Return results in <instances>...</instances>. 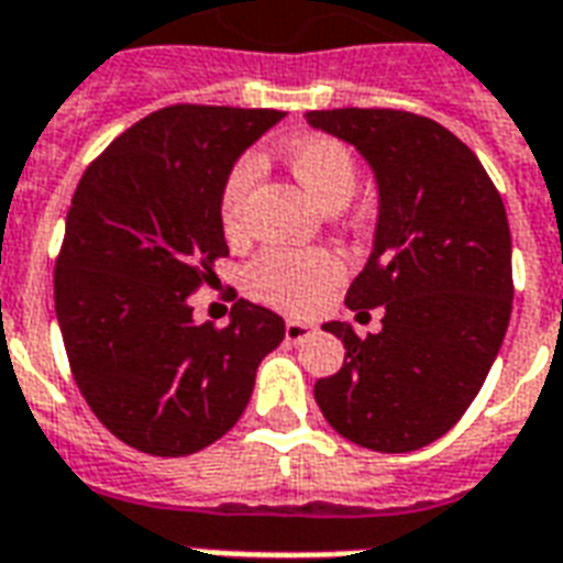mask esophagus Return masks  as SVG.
<instances>
[{"mask_svg":"<svg viewBox=\"0 0 563 563\" xmlns=\"http://www.w3.org/2000/svg\"><path fill=\"white\" fill-rule=\"evenodd\" d=\"M311 332H314V327H311V323H302V320H287V323H285V338L290 341V344H299V341H306Z\"/></svg>","mask_w":563,"mask_h":563,"instance_id":"obj_1","label":"esophagus"}]
</instances>
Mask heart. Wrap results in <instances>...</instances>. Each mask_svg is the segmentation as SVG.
<instances>
[{
  "label": "heart",
  "instance_id": "b5f03b06",
  "mask_svg": "<svg viewBox=\"0 0 563 563\" xmlns=\"http://www.w3.org/2000/svg\"><path fill=\"white\" fill-rule=\"evenodd\" d=\"M285 159L294 177L317 205L344 207L356 189V159L335 136H306L287 145ZM257 180L255 156H240L219 192V225L228 236L243 228L246 198ZM344 276V264L329 249H266L246 266L252 297L290 314L314 311Z\"/></svg>",
  "mask_w": 563,
  "mask_h": 563
}]
</instances>
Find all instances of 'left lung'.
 Masks as SVG:
<instances>
[{
    "mask_svg": "<svg viewBox=\"0 0 563 563\" xmlns=\"http://www.w3.org/2000/svg\"><path fill=\"white\" fill-rule=\"evenodd\" d=\"M308 124L377 172L379 222L346 308H386L377 335L341 338L344 365L317 407L350 442L407 454L445 437L484 386L514 308L510 228L487 168L451 130L407 109H320Z\"/></svg>",
    "mask_w": 563,
    "mask_h": 563,
    "instance_id": "1",
    "label": "left lung"
}]
</instances>
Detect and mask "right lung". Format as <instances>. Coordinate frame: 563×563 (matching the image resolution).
<instances>
[{"label":"right lung","instance_id":"add662e5","mask_svg":"<svg viewBox=\"0 0 563 563\" xmlns=\"http://www.w3.org/2000/svg\"><path fill=\"white\" fill-rule=\"evenodd\" d=\"M278 109L175 103L91 159L58 249L56 317L76 386L100 424L154 457L213 445L243 416L285 320L236 299L196 327L189 297L228 255L219 192Z\"/></svg>","mask_w":563,"mask_h":563}]
</instances>
